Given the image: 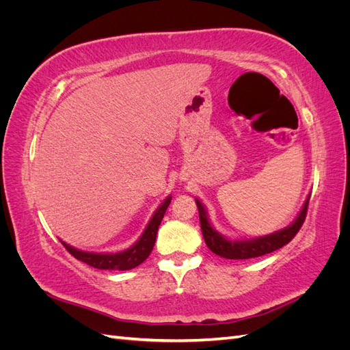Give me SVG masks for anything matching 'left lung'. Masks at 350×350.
<instances>
[{"instance_id":"obj_1","label":"left lung","mask_w":350,"mask_h":350,"mask_svg":"<svg viewBox=\"0 0 350 350\" xmlns=\"http://www.w3.org/2000/svg\"><path fill=\"white\" fill-rule=\"evenodd\" d=\"M196 203H197L198 215H200L201 232H203V238L207 243V247L211 250V252H215L216 256H220L228 260H247V258L261 257L264 254H270L273 251L282 248L283 245H286V243H289L295 238V235L298 234L301 226L304 225V220L306 217V210H308L310 197L306 198V201L304 203L298 217H296L293 224L289 225L288 228H284L279 232H274V234H270L266 237L243 239V241L228 239L224 235H220L219 232H216L213 228H211L210 221L207 219L206 208L203 204H201V201L196 198Z\"/></svg>"}]
</instances>
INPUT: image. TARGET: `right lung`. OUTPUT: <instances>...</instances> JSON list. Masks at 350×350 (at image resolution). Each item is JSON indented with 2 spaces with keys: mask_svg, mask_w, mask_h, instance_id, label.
I'll return each instance as SVG.
<instances>
[{
  "mask_svg": "<svg viewBox=\"0 0 350 350\" xmlns=\"http://www.w3.org/2000/svg\"><path fill=\"white\" fill-rule=\"evenodd\" d=\"M171 198L172 197H167L163 203L159 206V208L154 211L153 217L150 219L149 225H147V228L144 229L140 239L137 241L134 245L129 250L121 251V252H115V254H98V252H86V251L76 250L62 241H61V243L66 247V250L71 254L74 258L86 262L94 269L131 270V269L139 266V264H142L147 257L150 256V252L154 247L159 225H161V221L165 216V211H166L169 203H171Z\"/></svg>",
  "mask_w": 350,
  "mask_h": 350,
  "instance_id": "add662e5",
  "label": "right lung"
}]
</instances>
